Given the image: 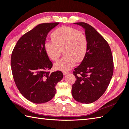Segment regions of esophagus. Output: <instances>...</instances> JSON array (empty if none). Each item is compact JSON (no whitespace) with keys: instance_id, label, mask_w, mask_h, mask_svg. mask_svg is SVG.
<instances>
[{"instance_id":"obj_1","label":"esophagus","mask_w":129,"mask_h":129,"mask_svg":"<svg viewBox=\"0 0 129 129\" xmlns=\"http://www.w3.org/2000/svg\"><path fill=\"white\" fill-rule=\"evenodd\" d=\"M62 73H63V74H64V76H66V75H67L68 73V72H63Z\"/></svg>"}]
</instances>
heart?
Masks as SVG:
<instances>
[{
    "instance_id": "1",
    "label": "heart",
    "mask_w": 129,
    "mask_h": 129,
    "mask_svg": "<svg viewBox=\"0 0 129 129\" xmlns=\"http://www.w3.org/2000/svg\"><path fill=\"white\" fill-rule=\"evenodd\" d=\"M51 37L52 41L44 44L48 56L56 61L61 55L62 50L65 55L55 64V68L58 71H69L74 66L76 61L81 62L85 57L88 41L83 32L64 26L53 31Z\"/></svg>"
}]
</instances>
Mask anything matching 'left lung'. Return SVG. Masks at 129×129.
Returning a JSON list of instances; mask_svg holds the SVG:
<instances>
[{
	"instance_id": "1",
	"label": "left lung",
	"mask_w": 129,
	"mask_h": 129,
	"mask_svg": "<svg viewBox=\"0 0 129 129\" xmlns=\"http://www.w3.org/2000/svg\"><path fill=\"white\" fill-rule=\"evenodd\" d=\"M85 31L88 50L80 65L74 69L76 80L72 86L74 99L81 103H92L103 95L113 76V60L108 43L91 25L76 22Z\"/></svg>"
}]
</instances>
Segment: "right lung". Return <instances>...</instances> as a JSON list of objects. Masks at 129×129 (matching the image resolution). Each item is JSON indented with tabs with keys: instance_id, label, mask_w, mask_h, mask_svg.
<instances>
[{
	"instance_id": "add662e5",
	"label": "right lung",
	"mask_w": 129,
	"mask_h": 129,
	"mask_svg": "<svg viewBox=\"0 0 129 129\" xmlns=\"http://www.w3.org/2000/svg\"><path fill=\"white\" fill-rule=\"evenodd\" d=\"M58 22L44 23L21 37L11 56L14 81L20 93L27 100L41 104L54 96L55 86L63 78L62 73H50L52 63L44 48L47 36Z\"/></svg>"
}]
</instances>
